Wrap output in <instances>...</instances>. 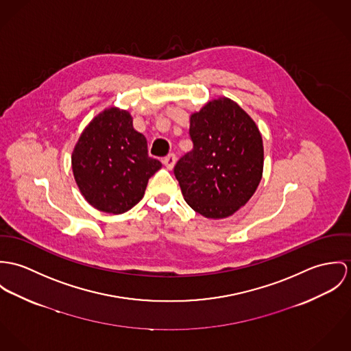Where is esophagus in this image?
I'll use <instances>...</instances> for the list:
<instances>
[{"mask_svg":"<svg viewBox=\"0 0 351 351\" xmlns=\"http://www.w3.org/2000/svg\"><path fill=\"white\" fill-rule=\"evenodd\" d=\"M175 162H176V156H175L173 154H169V155H167V156L162 158V164H164L168 169H172L173 165H175Z\"/></svg>","mask_w":351,"mask_h":351,"instance_id":"obj_1","label":"esophagus"}]
</instances>
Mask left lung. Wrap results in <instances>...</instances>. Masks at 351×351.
<instances>
[{
  "mask_svg": "<svg viewBox=\"0 0 351 351\" xmlns=\"http://www.w3.org/2000/svg\"><path fill=\"white\" fill-rule=\"evenodd\" d=\"M190 137L193 151L173 168L184 200L206 218H226L252 197L261 180L260 130L235 102L219 98L191 116Z\"/></svg>",
  "mask_w": 351,
  "mask_h": 351,
  "instance_id": "1",
  "label": "left lung"
}]
</instances>
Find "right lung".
Instances as JSON below:
<instances>
[{"instance_id": "obj_1", "label": "right lung", "mask_w": 351, "mask_h": 351, "mask_svg": "<svg viewBox=\"0 0 351 351\" xmlns=\"http://www.w3.org/2000/svg\"><path fill=\"white\" fill-rule=\"evenodd\" d=\"M79 190L95 208L122 214L144 196L161 162L148 156L144 134L133 129L128 112L110 108L94 118L71 157Z\"/></svg>"}]
</instances>
